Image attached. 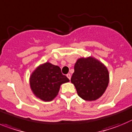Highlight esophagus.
Instances as JSON below:
<instances>
[{"label":"esophagus","mask_w":132,"mask_h":132,"mask_svg":"<svg viewBox=\"0 0 132 132\" xmlns=\"http://www.w3.org/2000/svg\"><path fill=\"white\" fill-rule=\"evenodd\" d=\"M66 76L68 78V79H69V80H70L71 79V74H68L67 75H66Z\"/></svg>","instance_id":"obj_1"}]
</instances>
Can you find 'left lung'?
<instances>
[{
	"label": "left lung",
	"mask_w": 132,
	"mask_h": 132,
	"mask_svg": "<svg viewBox=\"0 0 132 132\" xmlns=\"http://www.w3.org/2000/svg\"><path fill=\"white\" fill-rule=\"evenodd\" d=\"M80 98L86 101L98 99L106 91L109 83L107 68L93 57L78 59L71 78Z\"/></svg>",
	"instance_id": "8db88e82"
}]
</instances>
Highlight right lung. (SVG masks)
Listing matches in <instances>:
<instances>
[{
  "label": "right lung",
  "mask_w": 132,
  "mask_h": 132,
  "mask_svg": "<svg viewBox=\"0 0 132 132\" xmlns=\"http://www.w3.org/2000/svg\"><path fill=\"white\" fill-rule=\"evenodd\" d=\"M70 80L61 72L58 66L46 62L41 64L32 73L30 86L34 94L45 102H50L58 95L61 84Z\"/></svg>",
  "instance_id": "add662e5"
}]
</instances>
